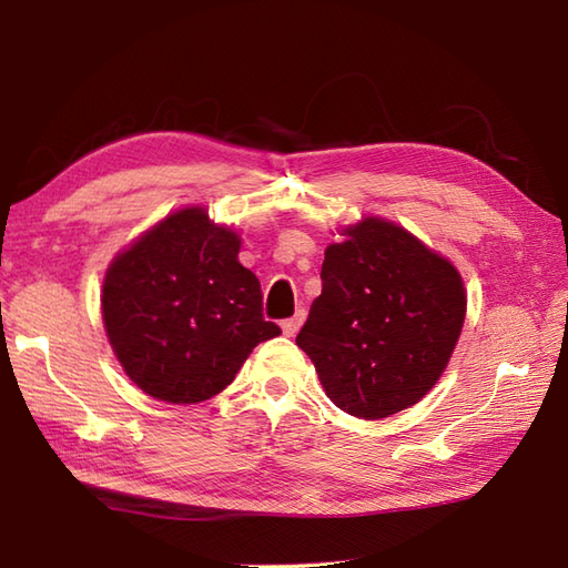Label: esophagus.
I'll list each match as a JSON object with an SVG mask.
<instances>
[{"label": "esophagus", "mask_w": 568, "mask_h": 568, "mask_svg": "<svg viewBox=\"0 0 568 568\" xmlns=\"http://www.w3.org/2000/svg\"><path fill=\"white\" fill-rule=\"evenodd\" d=\"M303 322H305V310H297L291 320L281 322V329L285 336H295L300 332V327H303Z\"/></svg>", "instance_id": "obj_1"}]
</instances>
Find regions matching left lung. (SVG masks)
Listing matches in <instances>:
<instances>
[{
    "label": "left lung",
    "mask_w": 568,
    "mask_h": 568,
    "mask_svg": "<svg viewBox=\"0 0 568 568\" xmlns=\"http://www.w3.org/2000/svg\"><path fill=\"white\" fill-rule=\"evenodd\" d=\"M322 263V295L297 346L344 413L390 417L439 381L466 317L458 271L407 229L381 216L342 229Z\"/></svg>",
    "instance_id": "1"
}]
</instances>
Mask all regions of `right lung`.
Wrapping results in <instances>:
<instances>
[{"label":"right lung","mask_w":568,"mask_h":568,"mask_svg":"<svg viewBox=\"0 0 568 568\" xmlns=\"http://www.w3.org/2000/svg\"><path fill=\"white\" fill-rule=\"evenodd\" d=\"M241 239L204 207L168 214L119 251L102 283L106 339L126 376L171 405L210 400L261 342V283L239 263Z\"/></svg>","instance_id":"obj_1"}]
</instances>
